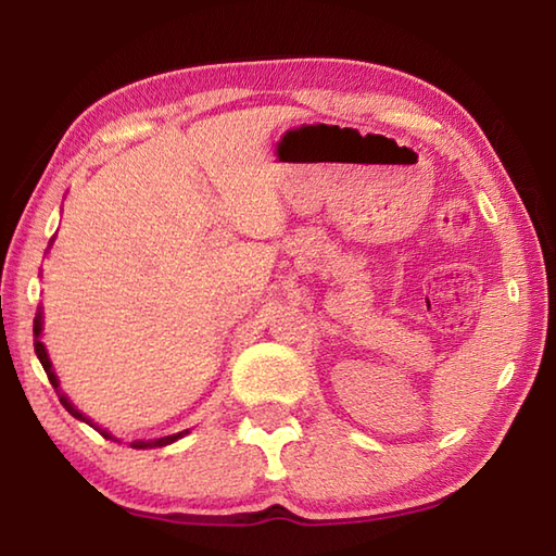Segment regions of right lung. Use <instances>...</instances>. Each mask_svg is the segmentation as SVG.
<instances>
[{"label": "right lung", "instance_id": "right-lung-1", "mask_svg": "<svg viewBox=\"0 0 556 556\" xmlns=\"http://www.w3.org/2000/svg\"><path fill=\"white\" fill-rule=\"evenodd\" d=\"M33 334H35V353H38V358H40V363H42V368H45V372H47V377H50V382H52V387L56 389L59 392V380H56V375H54V370H52V363H50V356H47V351H45V344L40 341V334H42V313L38 311V315H35V320H33ZM59 401H62V406L71 413V416L74 418H78V420H83V422H88V425H92L90 422V418H86L83 416V413L71 404V401L66 399V394H59ZM92 428H96L104 440H114V437L108 432V430H100L98 425H92ZM188 430H184V432H176V434H169V437H162V440H148V442H140V440H136V442H131V446L134 448H152V446H167V444H172V442H176L179 440V437H184ZM119 442V440H116Z\"/></svg>", "mask_w": 556, "mask_h": 556}]
</instances>
